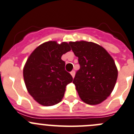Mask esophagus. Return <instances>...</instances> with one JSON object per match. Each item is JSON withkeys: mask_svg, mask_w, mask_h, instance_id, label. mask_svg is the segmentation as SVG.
I'll use <instances>...</instances> for the list:
<instances>
[{"mask_svg": "<svg viewBox=\"0 0 134 134\" xmlns=\"http://www.w3.org/2000/svg\"><path fill=\"white\" fill-rule=\"evenodd\" d=\"M75 71H72L71 72V75H72V77H75Z\"/></svg>", "mask_w": 134, "mask_h": 134, "instance_id": "1", "label": "esophagus"}]
</instances>
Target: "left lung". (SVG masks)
I'll return each instance as SVG.
<instances>
[{"label":"left lung","mask_w":134,"mask_h":134,"mask_svg":"<svg viewBox=\"0 0 134 134\" xmlns=\"http://www.w3.org/2000/svg\"><path fill=\"white\" fill-rule=\"evenodd\" d=\"M69 45L80 65L73 81L80 98L88 104H100L109 97L116 84L118 70L114 61L103 47L92 42Z\"/></svg>","instance_id":"8db88e82"}]
</instances>
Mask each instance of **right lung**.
Returning <instances> with one entry per match:
<instances>
[{
  "label": "right lung",
  "instance_id": "1",
  "mask_svg": "<svg viewBox=\"0 0 134 134\" xmlns=\"http://www.w3.org/2000/svg\"><path fill=\"white\" fill-rule=\"evenodd\" d=\"M71 50L69 43L47 42L40 45L27 59L23 71L30 95L43 106L59 103L73 77L65 69L61 56Z\"/></svg>",
  "mask_w": 134,
  "mask_h": 134
}]
</instances>
